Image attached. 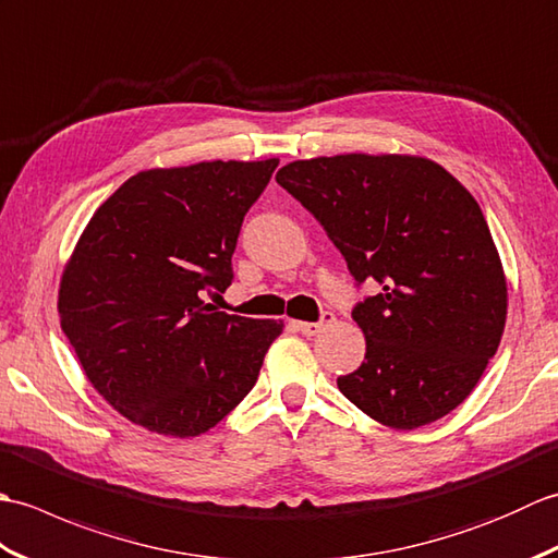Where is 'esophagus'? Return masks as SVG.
Masks as SVG:
<instances>
[{
  "label": "esophagus",
  "mask_w": 558,
  "mask_h": 558,
  "mask_svg": "<svg viewBox=\"0 0 558 558\" xmlns=\"http://www.w3.org/2000/svg\"><path fill=\"white\" fill-rule=\"evenodd\" d=\"M333 312H322V318H318L316 324H310V322H298L294 326H298V330H302V336L312 338V336H318L326 326L333 324Z\"/></svg>",
  "instance_id": "1"
}]
</instances>
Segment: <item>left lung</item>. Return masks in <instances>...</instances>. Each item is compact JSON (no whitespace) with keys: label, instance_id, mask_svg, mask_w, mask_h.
Segmentation results:
<instances>
[{"label":"left lung","instance_id":"1","mask_svg":"<svg viewBox=\"0 0 558 558\" xmlns=\"http://www.w3.org/2000/svg\"><path fill=\"white\" fill-rule=\"evenodd\" d=\"M276 180L322 222L354 286L366 338L340 393L372 420L417 429L465 400L506 326V280L489 225L441 165L412 156L298 160Z\"/></svg>","mask_w":558,"mask_h":558}]
</instances>
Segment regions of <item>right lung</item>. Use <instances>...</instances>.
<instances>
[{"instance_id":"1","label":"right lung","mask_w":558,"mask_h":558,"mask_svg":"<svg viewBox=\"0 0 558 558\" xmlns=\"http://www.w3.org/2000/svg\"><path fill=\"white\" fill-rule=\"evenodd\" d=\"M278 160L198 162L126 180L83 230L59 286L93 388L148 432L198 436L254 388L278 322L216 312L246 210Z\"/></svg>"}]
</instances>
